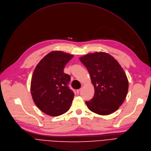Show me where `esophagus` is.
Listing matches in <instances>:
<instances>
[{
	"instance_id": "obj_1",
	"label": "esophagus",
	"mask_w": 151,
	"mask_h": 151,
	"mask_svg": "<svg viewBox=\"0 0 151 151\" xmlns=\"http://www.w3.org/2000/svg\"><path fill=\"white\" fill-rule=\"evenodd\" d=\"M81 90V89H78V90H77V94H79V93H80Z\"/></svg>"
}]
</instances>
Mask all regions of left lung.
<instances>
[{
  "label": "left lung",
  "instance_id": "obj_1",
  "mask_svg": "<svg viewBox=\"0 0 151 151\" xmlns=\"http://www.w3.org/2000/svg\"><path fill=\"white\" fill-rule=\"evenodd\" d=\"M80 61L87 69L95 88L93 97L86 102L88 109L101 115L116 111L128 91V81L122 66L103 52L88 54Z\"/></svg>",
  "mask_w": 151,
  "mask_h": 151
}]
</instances>
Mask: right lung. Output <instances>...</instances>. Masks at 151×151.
I'll list each match as a JSON object with an SVG mask.
<instances>
[{
  "instance_id": "1",
  "label": "right lung",
  "mask_w": 151,
  "mask_h": 151,
  "mask_svg": "<svg viewBox=\"0 0 151 151\" xmlns=\"http://www.w3.org/2000/svg\"><path fill=\"white\" fill-rule=\"evenodd\" d=\"M73 55L62 51L48 53L35 68L31 81V93L40 110L56 116L67 112L74 93L68 87L69 75L64 69Z\"/></svg>"
}]
</instances>
